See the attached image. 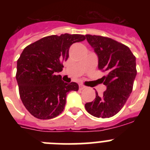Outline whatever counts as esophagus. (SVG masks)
Wrapping results in <instances>:
<instances>
[{
	"label": "esophagus",
	"instance_id": "34e87169",
	"mask_svg": "<svg viewBox=\"0 0 150 150\" xmlns=\"http://www.w3.org/2000/svg\"><path fill=\"white\" fill-rule=\"evenodd\" d=\"M86 88V87L85 86H83V85L82 84H79V90H83V89H85V88Z\"/></svg>",
	"mask_w": 150,
	"mask_h": 150
}]
</instances>
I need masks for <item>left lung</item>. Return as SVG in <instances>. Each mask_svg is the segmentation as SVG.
<instances>
[{"mask_svg":"<svg viewBox=\"0 0 150 150\" xmlns=\"http://www.w3.org/2000/svg\"><path fill=\"white\" fill-rule=\"evenodd\" d=\"M86 37L98 56V69L108 74L101 78L107 87L103 96L96 92L95 100L86 103L85 107L95 117H112L122 108L132 93L137 75L136 58L128 46L111 38L90 34Z\"/></svg>","mask_w":150,"mask_h":150,"instance_id":"obj_1","label":"left lung"}]
</instances>
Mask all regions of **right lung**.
<instances>
[{
    "instance_id": "obj_1",
    "label": "right lung",
    "mask_w": 150,
    "mask_h": 150,
    "mask_svg": "<svg viewBox=\"0 0 150 150\" xmlns=\"http://www.w3.org/2000/svg\"><path fill=\"white\" fill-rule=\"evenodd\" d=\"M85 39L81 34L51 35L24 49L17 61L16 78L21 100L34 117L50 120L58 116L64 108L67 93L78 91L77 83H64L55 74L62 71L71 45Z\"/></svg>"
}]
</instances>
